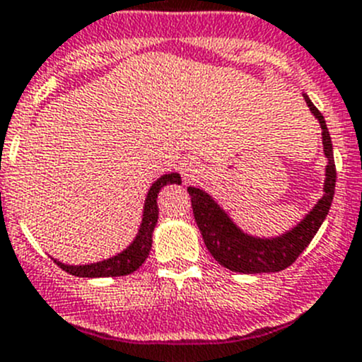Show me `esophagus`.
Listing matches in <instances>:
<instances>
[{
	"label": "esophagus",
	"mask_w": 362,
	"mask_h": 362,
	"mask_svg": "<svg viewBox=\"0 0 362 362\" xmlns=\"http://www.w3.org/2000/svg\"><path fill=\"white\" fill-rule=\"evenodd\" d=\"M202 174H204V167L199 161L187 160L185 163H181V175L187 183H194L202 177Z\"/></svg>",
	"instance_id": "esophagus-1"
}]
</instances>
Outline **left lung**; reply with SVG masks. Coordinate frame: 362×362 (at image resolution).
<instances>
[{
    "instance_id": "1",
    "label": "left lung",
    "mask_w": 362,
    "mask_h": 362,
    "mask_svg": "<svg viewBox=\"0 0 362 362\" xmlns=\"http://www.w3.org/2000/svg\"><path fill=\"white\" fill-rule=\"evenodd\" d=\"M305 103L320 120L323 136V151L329 158L325 177V195L313 208V211L291 229L286 235L274 240H259L243 235L242 230L230 222L229 216L215 204L208 194L199 188L188 187V194L192 197V209H194L195 222L201 229L202 240L206 249L218 261L222 267L230 272L240 274H264V272H281L293 264L302 250L315 238L316 230L329 213L332 204L334 188H336V165H334L332 142H330L329 129L320 110L311 103L308 95H304Z\"/></svg>"
}]
</instances>
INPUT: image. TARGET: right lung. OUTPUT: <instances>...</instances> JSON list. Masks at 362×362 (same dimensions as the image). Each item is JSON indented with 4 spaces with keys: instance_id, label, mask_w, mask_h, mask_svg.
Segmentation results:
<instances>
[{
    "instance_id": "right-lung-1",
    "label": "right lung",
    "mask_w": 362,
    "mask_h": 362,
    "mask_svg": "<svg viewBox=\"0 0 362 362\" xmlns=\"http://www.w3.org/2000/svg\"><path fill=\"white\" fill-rule=\"evenodd\" d=\"M168 183H181V175L165 174L151 187L146 199V206H144V220L139 235H136L135 242L127 247L124 252L117 254V256L110 257L106 261L83 264V267H71V264H64L60 261H54V263L67 274L78 275V277H119V275H129L139 270L144 261H146V257L149 256L151 245H153V230L158 222V192Z\"/></svg>"
}]
</instances>
